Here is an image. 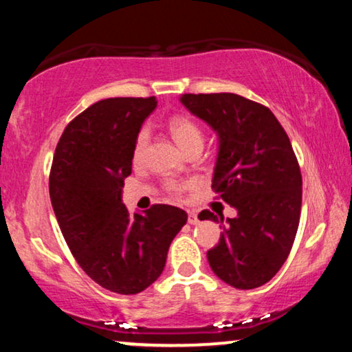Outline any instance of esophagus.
<instances>
[{
  "label": "esophagus",
  "instance_id": "obj_1",
  "mask_svg": "<svg viewBox=\"0 0 352 352\" xmlns=\"http://www.w3.org/2000/svg\"><path fill=\"white\" fill-rule=\"evenodd\" d=\"M188 223H191V225H196V223H199L198 214L193 212V210H188Z\"/></svg>",
  "mask_w": 352,
  "mask_h": 352
}]
</instances>
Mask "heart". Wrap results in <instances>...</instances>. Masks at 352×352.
Returning a JSON list of instances; mask_svg holds the SVG:
<instances>
[{
  "label": "heart",
  "instance_id": "1",
  "mask_svg": "<svg viewBox=\"0 0 352 352\" xmlns=\"http://www.w3.org/2000/svg\"><path fill=\"white\" fill-rule=\"evenodd\" d=\"M168 130H170L173 140H175L177 144H179L184 151L193 143H203V133H201L198 125H196L193 120H190L188 117H184V116L172 117V119L168 120ZM146 140H148L146 129H142L140 130V133L137 135V142H135V148H133L135 161L142 157ZM184 188L185 185H177V184H170L167 186V190L173 195L180 193V191H184Z\"/></svg>",
  "mask_w": 352,
  "mask_h": 352
}]
</instances>
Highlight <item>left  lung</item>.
Returning a JSON list of instances; mask_svg holds the SVG:
<instances>
[{"mask_svg": "<svg viewBox=\"0 0 352 352\" xmlns=\"http://www.w3.org/2000/svg\"><path fill=\"white\" fill-rule=\"evenodd\" d=\"M180 102L217 135L212 188L236 209L208 251L210 269L233 288L262 287L287 261L301 214L302 179L288 135L269 107L235 93L182 95ZM198 217L219 222L210 210Z\"/></svg>", "mask_w": 352, "mask_h": 352, "instance_id": "8db88e82", "label": "left lung"}]
</instances>
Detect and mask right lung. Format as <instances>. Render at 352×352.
Returning <instances> with one entry per match:
<instances>
[{
  "label": "right lung",
  "mask_w": 352,
  "mask_h": 352,
  "mask_svg": "<svg viewBox=\"0 0 352 352\" xmlns=\"http://www.w3.org/2000/svg\"><path fill=\"white\" fill-rule=\"evenodd\" d=\"M156 98H107L65 127L56 146L50 198L78 265L102 288L137 294L166 267L168 246L188 215L156 204L130 214L122 203L133 148Z\"/></svg>",
  "instance_id": "right-lung-1"
}]
</instances>
